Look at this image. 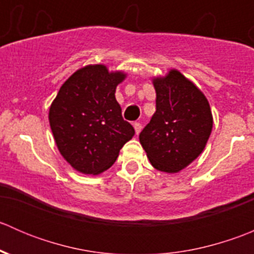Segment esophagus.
<instances>
[{
  "mask_svg": "<svg viewBox=\"0 0 254 254\" xmlns=\"http://www.w3.org/2000/svg\"><path fill=\"white\" fill-rule=\"evenodd\" d=\"M134 129H135V132H136V135L140 134V131H141L142 129L141 123H134Z\"/></svg>",
  "mask_w": 254,
  "mask_h": 254,
  "instance_id": "34e87169",
  "label": "esophagus"
}]
</instances>
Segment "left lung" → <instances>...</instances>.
I'll return each instance as SVG.
<instances>
[{"mask_svg":"<svg viewBox=\"0 0 254 254\" xmlns=\"http://www.w3.org/2000/svg\"><path fill=\"white\" fill-rule=\"evenodd\" d=\"M156 112L139 140L156 170L177 173L205 148L212 130V114L203 92L178 70L152 78Z\"/></svg>","mask_w":254,"mask_h":254,"instance_id":"1","label":"left lung"}]
</instances>
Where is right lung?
I'll return each mask as SVG.
<instances>
[{"instance_id": "obj_1", "label": "right lung", "mask_w": 254, "mask_h": 254, "mask_svg": "<svg viewBox=\"0 0 254 254\" xmlns=\"http://www.w3.org/2000/svg\"><path fill=\"white\" fill-rule=\"evenodd\" d=\"M127 77L96 64L79 68L61 86L49 109V123L61 156L73 170L96 176L115 162L135 135L122 117L115 89Z\"/></svg>"}]
</instances>
